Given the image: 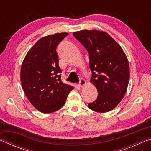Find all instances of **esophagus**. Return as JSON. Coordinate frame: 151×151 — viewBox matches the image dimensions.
<instances>
[{"mask_svg": "<svg viewBox=\"0 0 151 151\" xmlns=\"http://www.w3.org/2000/svg\"><path fill=\"white\" fill-rule=\"evenodd\" d=\"M86 81L84 80V79L81 78L80 80V83H79V86H80V87H83V86H85L86 85Z\"/></svg>", "mask_w": 151, "mask_h": 151, "instance_id": "esophagus-1", "label": "esophagus"}]
</instances>
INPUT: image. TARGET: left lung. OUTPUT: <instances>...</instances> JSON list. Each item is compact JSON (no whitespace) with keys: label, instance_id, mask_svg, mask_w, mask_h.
Wrapping results in <instances>:
<instances>
[{"label":"left lung","instance_id":"obj_1","mask_svg":"<svg viewBox=\"0 0 151 151\" xmlns=\"http://www.w3.org/2000/svg\"><path fill=\"white\" fill-rule=\"evenodd\" d=\"M89 54L91 82L98 91L96 101L88 108L96 112L112 111L126 93L129 82V64L121 46L108 33L83 30L73 33Z\"/></svg>","mask_w":151,"mask_h":151}]
</instances>
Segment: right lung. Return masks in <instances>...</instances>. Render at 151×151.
Instances as JSON below:
<instances>
[{
	"label": "right lung",
	"mask_w": 151,
	"mask_h": 151,
	"mask_svg": "<svg viewBox=\"0 0 151 151\" xmlns=\"http://www.w3.org/2000/svg\"><path fill=\"white\" fill-rule=\"evenodd\" d=\"M67 32L40 39L28 51L20 68V82L30 103L42 113L60 109L73 87L63 83L56 48Z\"/></svg>",
	"instance_id": "obj_1"
}]
</instances>
